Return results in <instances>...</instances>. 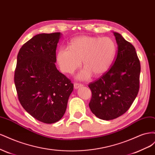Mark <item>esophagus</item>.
I'll return each instance as SVG.
<instances>
[{"instance_id": "34e87169", "label": "esophagus", "mask_w": 155, "mask_h": 155, "mask_svg": "<svg viewBox=\"0 0 155 155\" xmlns=\"http://www.w3.org/2000/svg\"><path fill=\"white\" fill-rule=\"evenodd\" d=\"M74 88H79V87H82L83 86V85L82 84H81V83H74Z\"/></svg>"}]
</instances>
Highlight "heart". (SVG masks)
Segmentation results:
<instances>
[{"label": "heart", "instance_id": "heart-1", "mask_svg": "<svg viewBox=\"0 0 155 155\" xmlns=\"http://www.w3.org/2000/svg\"><path fill=\"white\" fill-rule=\"evenodd\" d=\"M116 48L110 37L82 36L70 42L69 48L58 51L57 60L63 72L72 74L81 64L84 69L79 78L87 79L92 74L99 76L107 72L113 62Z\"/></svg>", "mask_w": 155, "mask_h": 155}]
</instances>
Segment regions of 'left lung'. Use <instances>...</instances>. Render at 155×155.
<instances>
[{
    "instance_id": "8db88e82",
    "label": "left lung",
    "mask_w": 155,
    "mask_h": 155,
    "mask_svg": "<svg viewBox=\"0 0 155 155\" xmlns=\"http://www.w3.org/2000/svg\"><path fill=\"white\" fill-rule=\"evenodd\" d=\"M118 50L114 63L101 77L90 83L89 107L97 118L110 120L124 114L137 97L140 63L134 46L114 32Z\"/></svg>"
}]
</instances>
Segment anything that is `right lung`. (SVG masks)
Masks as SVG:
<instances>
[{
    "label": "right lung",
    "instance_id": "right-lung-1",
    "mask_svg": "<svg viewBox=\"0 0 155 155\" xmlns=\"http://www.w3.org/2000/svg\"><path fill=\"white\" fill-rule=\"evenodd\" d=\"M60 32L41 34L22 46L14 82L20 104L36 120L53 124L62 118L74 84L55 67Z\"/></svg>",
    "mask_w": 155,
    "mask_h": 155
}]
</instances>
